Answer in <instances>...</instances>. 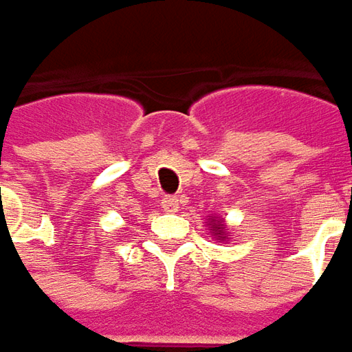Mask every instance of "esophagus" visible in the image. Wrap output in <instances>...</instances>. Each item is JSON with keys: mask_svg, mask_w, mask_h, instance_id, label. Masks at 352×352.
Listing matches in <instances>:
<instances>
[{"mask_svg": "<svg viewBox=\"0 0 352 352\" xmlns=\"http://www.w3.org/2000/svg\"><path fill=\"white\" fill-rule=\"evenodd\" d=\"M162 208H164V212H177V208H179V200L175 197H165L162 200Z\"/></svg>", "mask_w": 352, "mask_h": 352, "instance_id": "1", "label": "esophagus"}]
</instances>
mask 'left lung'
<instances>
[{"instance_id": "1", "label": "left lung", "mask_w": 352, "mask_h": 352, "mask_svg": "<svg viewBox=\"0 0 352 352\" xmlns=\"http://www.w3.org/2000/svg\"><path fill=\"white\" fill-rule=\"evenodd\" d=\"M206 228L210 230L208 234L218 239V241H228V226H226L224 218H216V216H206Z\"/></svg>"}]
</instances>
